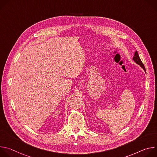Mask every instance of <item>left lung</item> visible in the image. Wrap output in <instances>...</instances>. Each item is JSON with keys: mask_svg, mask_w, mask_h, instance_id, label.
<instances>
[{"mask_svg": "<svg viewBox=\"0 0 157 157\" xmlns=\"http://www.w3.org/2000/svg\"><path fill=\"white\" fill-rule=\"evenodd\" d=\"M133 61H135L136 63H137L138 64L140 65V66H142V68L145 71V66H144L143 63L142 62V61H141V59H140V57H139V54H138V53H137V51L135 52V54H134V56H133Z\"/></svg>", "mask_w": 157, "mask_h": 157, "instance_id": "8db88e82", "label": "left lung"}]
</instances>
